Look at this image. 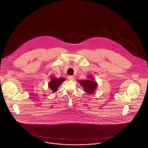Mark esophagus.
Listing matches in <instances>:
<instances>
[{
  "mask_svg": "<svg viewBox=\"0 0 148 148\" xmlns=\"http://www.w3.org/2000/svg\"><path fill=\"white\" fill-rule=\"evenodd\" d=\"M68 77V79L70 80H73L74 79V76L73 75H69Z\"/></svg>",
  "mask_w": 148,
  "mask_h": 148,
  "instance_id": "1",
  "label": "esophagus"
}]
</instances>
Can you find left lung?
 <instances>
[{"label":"left lung","mask_w":148,"mask_h":148,"mask_svg":"<svg viewBox=\"0 0 148 148\" xmlns=\"http://www.w3.org/2000/svg\"><path fill=\"white\" fill-rule=\"evenodd\" d=\"M90 79L92 77H89ZM79 83L82 85L85 91L87 93L91 94L95 91L96 87L97 86V83L92 80H79Z\"/></svg>","instance_id":"obj_1"}]
</instances>
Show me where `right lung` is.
I'll return each instance as SVG.
<instances>
[{"mask_svg": "<svg viewBox=\"0 0 148 148\" xmlns=\"http://www.w3.org/2000/svg\"><path fill=\"white\" fill-rule=\"evenodd\" d=\"M65 80V79L63 78H52L51 82L49 83V87L50 89H51L53 92H56L58 88L60 86L64 81Z\"/></svg>", "mask_w": 148, "mask_h": 148, "instance_id": "obj_1", "label": "right lung"}]
</instances>
